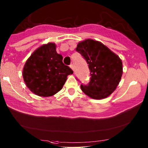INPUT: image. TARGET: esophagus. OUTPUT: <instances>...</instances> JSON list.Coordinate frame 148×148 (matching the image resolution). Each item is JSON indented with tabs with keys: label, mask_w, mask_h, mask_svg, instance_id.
<instances>
[{
	"label": "esophagus",
	"mask_w": 148,
	"mask_h": 148,
	"mask_svg": "<svg viewBox=\"0 0 148 148\" xmlns=\"http://www.w3.org/2000/svg\"><path fill=\"white\" fill-rule=\"evenodd\" d=\"M70 68L74 71V66H73V64H71L70 65Z\"/></svg>",
	"instance_id": "obj_1"
}]
</instances>
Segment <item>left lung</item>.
Masks as SVG:
<instances>
[{
  "instance_id": "left-lung-1",
  "label": "left lung",
  "mask_w": 148,
  "mask_h": 148,
  "mask_svg": "<svg viewBox=\"0 0 148 148\" xmlns=\"http://www.w3.org/2000/svg\"><path fill=\"white\" fill-rule=\"evenodd\" d=\"M76 51L88 64L90 82L81 84L84 93L95 99L106 98L115 90L123 74L119 57L99 41L86 39L78 43Z\"/></svg>"
}]
</instances>
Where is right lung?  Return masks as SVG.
Wrapping results in <instances>:
<instances>
[{"instance_id":"add662e5","label":"right lung","mask_w":148,"mask_h":148,"mask_svg":"<svg viewBox=\"0 0 148 148\" xmlns=\"http://www.w3.org/2000/svg\"><path fill=\"white\" fill-rule=\"evenodd\" d=\"M62 56L56 52V44L38 48L24 66V81L29 90L40 97H50L62 88L67 76L73 71L64 64Z\"/></svg>"}]
</instances>
